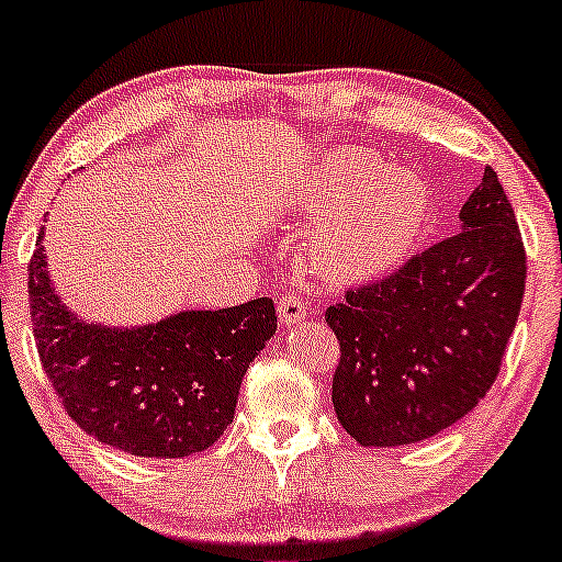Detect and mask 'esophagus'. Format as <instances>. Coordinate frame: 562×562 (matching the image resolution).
Here are the masks:
<instances>
[{"label": "esophagus", "mask_w": 562, "mask_h": 562, "mask_svg": "<svg viewBox=\"0 0 562 562\" xmlns=\"http://www.w3.org/2000/svg\"><path fill=\"white\" fill-rule=\"evenodd\" d=\"M305 313H307V303L303 297H297V294H283L279 300V316H281V324H286V327H294V324L303 322Z\"/></svg>", "instance_id": "obj_1"}]
</instances>
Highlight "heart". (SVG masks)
Here are the masks:
<instances>
[{
	"label": "heart",
	"mask_w": 562,
	"mask_h": 562,
	"mask_svg": "<svg viewBox=\"0 0 562 562\" xmlns=\"http://www.w3.org/2000/svg\"><path fill=\"white\" fill-rule=\"evenodd\" d=\"M311 201L327 209L316 259L340 279H367L394 268L426 222V187L415 173L385 168L375 155L342 149L324 158Z\"/></svg>",
	"instance_id": "heart-1"
}]
</instances>
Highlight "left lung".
I'll use <instances>...</instances> for the list:
<instances>
[{"label": "left lung", "instance_id": "8db88e82", "mask_svg": "<svg viewBox=\"0 0 562 562\" xmlns=\"http://www.w3.org/2000/svg\"><path fill=\"white\" fill-rule=\"evenodd\" d=\"M525 246L496 171L461 231L327 307L340 342L331 404L364 448H400L461 420L496 383L525 294Z\"/></svg>", "mask_w": 562, "mask_h": 562}]
</instances>
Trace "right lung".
<instances>
[{
    "mask_svg": "<svg viewBox=\"0 0 562 562\" xmlns=\"http://www.w3.org/2000/svg\"><path fill=\"white\" fill-rule=\"evenodd\" d=\"M42 251L37 244L29 262V311L40 361L69 418L99 442L138 458H184L211 448L231 426L251 359L273 337V300L106 329L66 311Z\"/></svg>",
    "mask_w": 562,
    "mask_h": 562,
    "instance_id": "add662e5",
    "label": "right lung"
}]
</instances>
